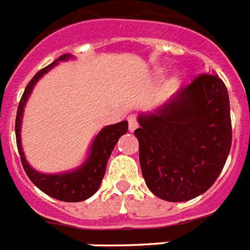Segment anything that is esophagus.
Listing matches in <instances>:
<instances>
[{"label": "esophagus", "instance_id": "obj_1", "mask_svg": "<svg viewBox=\"0 0 250 250\" xmlns=\"http://www.w3.org/2000/svg\"><path fill=\"white\" fill-rule=\"evenodd\" d=\"M137 125H139V123H137V121H136V117L135 115H129L128 117V128L129 131L133 132L136 128H137Z\"/></svg>", "mask_w": 250, "mask_h": 250}]
</instances>
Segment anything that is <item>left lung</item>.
<instances>
[{"instance_id": "left-lung-1", "label": "left lung", "mask_w": 250, "mask_h": 250, "mask_svg": "<svg viewBox=\"0 0 250 250\" xmlns=\"http://www.w3.org/2000/svg\"><path fill=\"white\" fill-rule=\"evenodd\" d=\"M137 122L140 166L154 195L188 202L214 184L232 139L229 92L218 77L199 76Z\"/></svg>"}]
</instances>
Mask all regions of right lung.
Masks as SVG:
<instances>
[{"mask_svg":"<svg viewBox=\"0 0 250 250\" xmlns=\"http://www.w3.org/2000/svg\"><path fill=\"white\" fill-rule=\"evenodd\" d=\"M69 59H74V56L70 54L62 55L56 59L52 64L40 70L33 78L30 79V82L25 87L23 96L20 99L19 106H18L15 135L21 164H23L24 171L30 181L33 182L41 191H43L51 198L62 200V202L76 203L83 202V200L91 198L99 190L101 181L104 178L105 171H106L107 160L110 158L114 146L118 143L119 137L128 131V122L122 121L119 123L105 125L104 128H101V131L93 137L84 162L79 167L73 168L70 171L60 172V173H42V172L34 169L28 163L25 154H24L23 145H21V135H20L26 101L29 99L30 93L38 81L46 73H48V70H51L54 66L58 65L59 62H66Z\"/></svg>","mask_w":250,"mask_h":250,"instance_id":"add662e5","label":"right lung"}]
</instances>
